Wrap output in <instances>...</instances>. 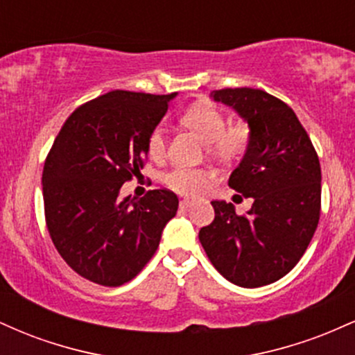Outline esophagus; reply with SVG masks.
<instances>
[{
    "instance_id": "obj_1",
    "label": "esophagus",
    "mask_w": 355,
    "mask_h": 355,
    "mask_svg": "<svg viewBox=\"0 0 355 355\" xmlns=\"http://www.w3.org/2000/svg\"><path fill=\"white\" fill-rule=\"evenodd\" d=\"M191 205H193V200H190V198H183V200H180L182 209H189Z\"/></svg>"
}]
</instances>
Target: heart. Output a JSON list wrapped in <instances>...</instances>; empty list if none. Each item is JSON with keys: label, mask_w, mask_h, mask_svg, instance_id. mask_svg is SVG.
<instances>
[{"label": "heart", "mask_w": 355, "mask_h": 355, "mask_svg": "<svg viewBox=\"0 0 355 355\" xmlns=\"http://www.w3.org/2000/svg\"><path fill=\"white\" fill-rule=\"evenodd\" d=\"M182 123L191 130L203 144L209 145V152L220 160H230L245 150L247 130L242 126L225 130V116L209 103L193 105L182 115ZM150 157H160L165 150V133L160 126L150 132L146 140ZM164 183L168 189L189 197L203 193L210 183L209 173L198 168L175 166L164 175Z\"/></svg>", "instance_id": "obj_1"}]
</instances>
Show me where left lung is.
<instances>
[{
	"label": "left lung",
	"mask_w": 355,
	"mask_h": 355,
	"mask_svg": "<svg viewBox=\"0 0 355 355\" xmlns=\"http://www.w3.org/2000/svg\"><path fill=\"white\" fill-rule=\"evenodd\" d=\"M210 96L248 125V144L229 187L254 203L247 215L214 200L215 218L198 232L210 262L227 280L254 288L282 279L307 250L320 217V164L288 105L254 88Z\"/></svg>",
	"instance_id": "obj_1"
}]
</instances>
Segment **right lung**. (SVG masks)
<instances>
[{
	"label": "right lung",
	"instance_id": "right-lung-1",
	"mask_svg": "<svg viewBox=\"0 0 355 355\" xmlns=\"http://www.w3.org/2000/svg\"><path fill=\"white\" fill-rule=\"evenodd\" d=\"M175 96L101 95L71 113L48 153L42 178L48 232L64 262L92 282L116 287L132 280L177 214L170 190L120 197L121 185L144 168L150 132Z\"/></svg>",
	"mask_w": 355,
	"mask_h": 355
}]
</instances>
